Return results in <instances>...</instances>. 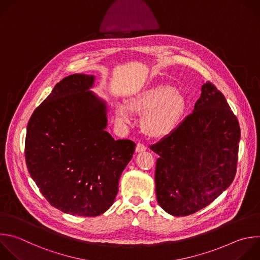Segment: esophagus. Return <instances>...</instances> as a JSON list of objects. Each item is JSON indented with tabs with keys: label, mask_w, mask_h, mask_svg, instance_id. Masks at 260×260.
<instances>
[{
	"label": "esophagus",
	"mask_w": 260,
	"mask_h": 260,
	"mask_svg": "<svg viewBox=\"0 0 260 260\" xmlns=\"http://www.w3.org/2000/svg\"><path fill=\"white\" fill-rule=\"evenodd\" d=\"M145 150H147V147L144 144H142V143L137 144V147H136L137 152H142V151H145Z\"/></svg>",
	"instance_id": "1"
}]
</instances>
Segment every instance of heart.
<instances>
[{"instance_id":"1","label":"heart","mask_w":260,"mask_h":260,"mask_svg":"<svg viewBox=\"0 0 260 260\" xmlns=\"http://www.w3.org/2000/svg\"><path fill=\"white\" fill-rule=\"evenodd\" d=\"M185 109L181 94L167 84H156L133 97L127 106L119 104L115 109L116 119L120 123L131 124L133 113L146 114L142 128L152 138H162L172 132Z\"/></svg>"}]
</instances>
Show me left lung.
<instances>
[{"mask_svg": "<svg viewBox=\"0 0 260 260\" xmlns=\"http://www.w3.org/2000/svg\"><path fill=\"white\" fill-rule=\"evenodd\" d=\"M240 125L222 93L211 81L202 85L194 111L150 149L159 155L155 184L159 205L187 216L213 202L233 183Z\"/></svg>", "mask_w": 260, "mask_h": 260, "instance_id": "1", "label": "left lung"}]
</instances>
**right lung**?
Returning a JSON list of instances; mask_svg holds the SVG:
<instances>
[{"label": "right lung", "instance_id": "1", "mask_svg": "<svg viewBox=\"0 0 260 260\" xmlns=\"http://www.w3.org/2000/svg\"><path fill=\"white\" fill-rule=\"evenodd\" d=\"M93 75L60 80L31 114L25 162L43 196L55 208L94 217L113 204L122 170L136 144L105 131L106 108L88 91Z\"/></svg>", "mask_w": 260, "mask_h": 260}]
</instances>
